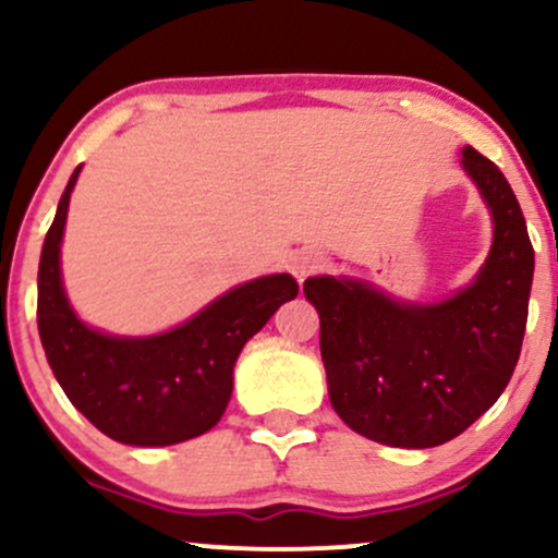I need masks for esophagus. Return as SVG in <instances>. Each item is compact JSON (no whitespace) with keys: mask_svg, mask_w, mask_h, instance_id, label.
<instances>
[{"mask_svg":"<svg viewBox=\"0 0 558 558\" xmlns=\"http://www.w3.org/2000/svg\"><path fill=\"white\" fill-rule=\"evenodd\" d=\"M328 267V259L319 252H296L291 257V272L296 275L299 280H304L306 275H315Z\"/></svg>","mask_w":558,"mask_h":558,"instance_id":"esophagus-1","label":"esophagus"}]
</instances>
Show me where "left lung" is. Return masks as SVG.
Segmentation results:
<instances>
[{
    "instance_id": "left-lung-1",
    "label": "left lung",
    "mask_w": 558,
    "mask_h": 558,
    "mask_svg": "<svg viewBox=\"0 0 558 558\" xmlns=\"http://www.w3.org/2000/svg\"><path fill=\"white\" fill-rule=\"evenodd\" d=\"M462 168L493 220L490 252L470 286L420 304L345 275L304 280L332 409L375 444L433 448L457 438L498 401L520 360L533 243L504 172L472 146Z\"/></svg>"
}]
</instances>
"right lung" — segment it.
Returning a JSON list of instances; mask_svg holds the SVG:
<instances>
[{
	"mask_svg": "<svg viewBox=\"0 0 558 558\" xmlns=\"http://www.w3.org/2000/svg\"><path fill=\"white\" fill-rule=\"evenodd\" d=\"M65 185L38 262V336L47 362L75 409L125 446H172L220 422L241 349L280 304L296 299L288 272L262 275L209 301L157 336H112L75 315L62 286L60 246L75 181Z\"/></svg>",
	"mask_w": 558,
	"mask_h": 558,
	"instance_id": "right-lung-1",
	"label": "right lung"
}]
</instances>
